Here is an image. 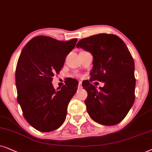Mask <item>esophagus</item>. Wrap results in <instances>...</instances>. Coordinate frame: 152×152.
Masks as SVG:
<instances>
[{
    "label": "esophagus",
    "instance_id": "34e87169",
    "mask_svg": "<svg viewBox=\"0 0 152 152\" xmlns=\"http://www.w3.org/2000/svg\"><path fill=\"white\" fill-rule=\"evenodd\" d=\"M82 88V82L79 81L78 82V89H81Z\"/></svg>",
    "mask_w": 152,
    "mask_h": 152
}]
</instances>
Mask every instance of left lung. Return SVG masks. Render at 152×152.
<instances>
[{
    "instance_id": "left-lung-1",
    "label": "left lung",
    "mask_w": 152,
    "mask_h": 152,
    "mask_svg": "<svg viewBox=\"0 0 152 152\" xmlns=\"http://www.w3.org/2000/svg\"><path fill=\"white\" fill-rule=\"evenodd\" d=\"M76 47L92 53L91 78L104 83L99 89L90 82L83 86L88 92L85 104L89 115L100 124H119L135 101V64L128 48L118 36L106 33L80 39Z\"/></svg>"
}]
</instances>
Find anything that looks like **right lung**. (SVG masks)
<instances>
[{
	"label": "right lung",
	"mask_w": 152,
	"mask_h": 152,
	"mask_svg": "<svg viewBox=\"0 0 152 152\" xmlns=\"http://www.w3.org/2000/svg\"><path fill=\"white\" fill-rule=\"evenodd\" d=\"M77 40L37 36L20 54L15 73L17 102L26 121L42 132L54 131L63 124L69 103L77 90L78 83L73 78L57 90L51 83Z\"/></svg>",
	"instance_id": "obj_1"
}]
</instances>
